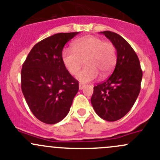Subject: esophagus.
I'll use <instances>...</instances> for the list:
<instances>
[{
  "label": "esophagus",
  "instance_id": "obj_1",
  "mask_svg": "<svg viewBox=\"0 0 160 160\" xmlns=\"http://www.w3.org/2000/svg\"><path fill=\"white\" fill-rule=\"evenodd\" d=\"M85 86H86V85L83 84V83H80V84H79V89L83 90V88H85Z\"/></svg>",
  "mask_w": 160,
  "mask_h": 160
}]
</instances>
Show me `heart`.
<instances>
[{"label":"heart","mask_w":160,"mask_h":160,"mask_svg":"<svg viewBox=\"0 0 160 160\" xmlns=\"http://www.w3.org/2000/svg\"><path fill=\"white\" fill-rule=\"evenodd\" d=\"M72 48H65L62 52V60L66 69L76 75L83 66L87 67L77 75L82 83L94 80L99 73L102 77L108 76L114 68L117 60L116 49L110 42H105L99 37L88 35L76 40Z\"/></svg>","instance_id":"obj_1"}]
</instances>
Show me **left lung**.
Here are the masks:
<instances>
[{"mask_svg": "<svg viewBox=\"0 0 160 160\" xmlns=\"http://www.w3.org/2000/svg\"><path fill=\"white\" fill-rule=\"evenodd\" d=\"M117 51L114 72L93 88L91 104L100 118L114 122L123 118L135 104L141 89L142 71L136 53L121 35L110 31L101 32Z\"/></svg>", "mask_w": 160, "mask_h": 160, "instance_id": "1", "label": "left lung"}]
</instances>
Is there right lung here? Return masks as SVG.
<instances>
[{"label":"right lung","instance_id":"add662e5","mask_svg":"<svg viewBox=\"0 0 160 160\" xmlns=\"http://www.w3.org/2000/svg\"><path fill=\"white\" fill-rule=\"evenodd\" d=\"M78 33H58L42 40L34 46L22 65V93L32 114L46 124L62 121L78 92V81L62 60L64 46Z\"/></svg>","mask_w":160,"mask_h":160}]
</instances>
